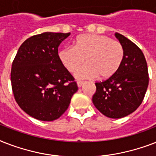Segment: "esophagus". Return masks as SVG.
I'll use <instances>...</instances> for the list:
<instances>
[{
    "label": "esophagus",
    "mask_w": 156,
    "mask_h": 156,
    "mask_svg": "<svg viewBox=\"0 0 156 156\" xmlns=\"http://www.w3.org/2000/svg\"><path fill=\"white\" fill-rule=\"evenodd\" d=\"M84 83H85V82H83V81H81V80L77 81V84H78V87H81L84 84Z\"/></svg>",
    "instance_id": "34e87169"
}]
</instances>
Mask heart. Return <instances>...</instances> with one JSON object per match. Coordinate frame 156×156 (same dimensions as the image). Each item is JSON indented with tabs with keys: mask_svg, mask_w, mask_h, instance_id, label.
Returning a JSON list of instances; mask_svg holds the SVG:
<instances>
[{
	"mask_svg": "<svg viewBox=\"0 0 156 156\" xmlns=\"http://www.w3.org/2000/svg\"><path fill=\"white\" fill-rule=\"evenodd\" d=\"M125 56L123 45L118 40L102 35L83 34L77 37L74 46H66L59 52L65 68L78 78H111L118 71Z\"/></svg>",
	"mask_w": 156,
	"mask_h": 156,
	"instance_id": "obj_1",
	"label": "heart"
}]
</instances>
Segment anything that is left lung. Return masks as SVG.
<instances>
[{
	"label": "left lung",
	"instance_id": "left-lung-1",
	"mask_svg": "<svg viewBox=\"0 0 156 156\" xmlns=\"http://www.w3.org/2000/svg\"><path fill=\"white\" fill-rule=\"evenodd\" d=\"M125 56L113 76L95 83L92 97L95 108L110 118H121L134 112L143 102L149 83L147 64L142 50L124 35L116 33Z\"/></svg>",
	"mask_w": 156,
	"mask_h": 156
}]
</instances>
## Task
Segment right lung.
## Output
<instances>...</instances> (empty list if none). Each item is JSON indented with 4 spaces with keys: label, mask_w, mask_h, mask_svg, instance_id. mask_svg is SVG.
Segmentation results:
<instances>
[{
    "label": "right lung",
    "mask_w": 156,
    "mask_h": 156,
    "mask_svg": "<svg viewBox=\"0 0 156 156\" xmlns=\"http://www.w3.org/2000/svg\"><path fill=\"white\" fill-rule=\"evenodd\" d=\"M70 33L44 32L22 44L11 68V86L18 106L34 118L58 119L78 90L74 78L59 58L58 47Z\"/></svg>",
    "instance_id": "obj_1"
}]
</instances>
